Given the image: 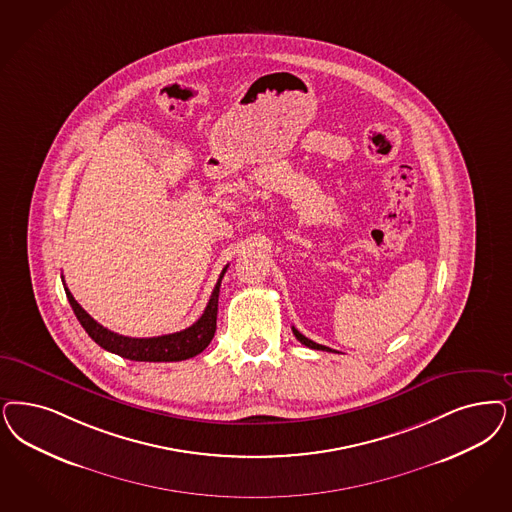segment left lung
Segmentation results:
<instances>
[{"label":"left lung","mask_w":512,"mask_h":512,"mask_svg":"<svg viewBox=\"0 0 512 512\" xmlns=\"http://www.w3.org/2000/svg\"><path fill=\"white\" fill-rule=\"evenodd\" d=\"M293 335L297 336V340H299L300 344H304V346H308V348H312V350H321V352H333L331 348H327V346H321V344H316L314 340H310V338H306V336L299 333L295 327H293Z\"/></svg>","instance_id":"1"}]
</instances>
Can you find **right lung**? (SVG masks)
Listing matches in <instances>:
<instances>
[{"label":"right lung","instance_id":"1","mask_svg":"<svg viewBox=\"0 0 512 512\" xmlns=\"http://www.w3.org/2000/svg\"><path fill=\"white\" fill-rule=\"evenodd\" d=\"M227 268L229 265L223 268L219 280L213 287L210 302L196 323L179 333L153 336V338H132V336L117 335V333L109 331L104 325H100L98 321L90 318L89 314L79 306V302L73 299L68 287H64V289H66V297L70 300L71 308L79 319V323L83 325V329L89 333L90 338L98 346H102L107 352L117 353L130 361H155V363L183 361V359H189V357L204 352L208 348V344L212 342L215 327H217L219 287H221V280H223Z\"/></svg>","mask_w":512,"mask_h":512}]
</instances>
